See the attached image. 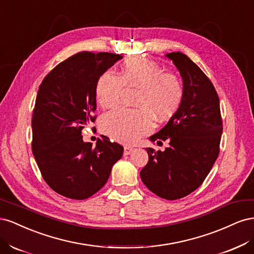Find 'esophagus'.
<instances>
[{
	"mask_svg": "<svg viewBox=\"0 0 254 254\" xmlns=\"http://www.w3.org/2000/svg\"><path fill=\"white\" fill-rule=\"evenodd\" d=\"M133 151V148L130 147V146H125L124 147V155L127 156V155H130Z\"/></svg>",
	"mask_w": 254,
	"mask_h": 254,
	"instance_id": "obj_1",
	"label": "esophagus"
}]
</instances>
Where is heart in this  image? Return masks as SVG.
I'll use <instances>...</instances> for the list:
<instances>
[{
    "label": "heart",
    "mask_w": 254,
    "mask_h": 254,
    "mask_svg": "<svg viewBox=\"0 0 254 254\" xmlns=\"http://www.w3.org/2000/svg\"><path fill=\"white\" fill-rule=\"evenodd\" d=\"M119 77L111 72L99 76L95 86L97 103L104 108L118 102L122 87L140 88L137 109L115 108L101 119V129L107 135L122 143H132L150 131L153 118L170 119L179 109L183 86L178 76L164 73L157 63L142 57H129L119 68Z\"/></svg>",
    "instance_id": "1"
}]
</instances>
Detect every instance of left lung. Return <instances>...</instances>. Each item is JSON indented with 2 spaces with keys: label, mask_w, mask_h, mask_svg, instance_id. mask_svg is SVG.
<instances>
[{
  "label": "left lung",
  "mask_w": 254,
  "mask_h": 254,
  "mask_svg": "<svg viewBox=\"0 0 254 254\" xmlns=\"http://www.w3.org/2000/svg\"><path fill=\"white\" fill-rule=\"evenodd\" d=\"M183 81L179 109L151 142L168 141L164 151L146 148L148 163L140 173L143 183L157 196L176 200L201 186L219 153L222 133L219 98L205 74L181 52L166 54Z\"/></svg>",
  "instance_id": "8db88e82"
}]
</instances>
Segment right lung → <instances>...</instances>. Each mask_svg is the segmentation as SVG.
Wrapping results in <instances>:
<instances>
[{
	"instance_id": "obj_1",
	"label": "right lung",
	"mask_w": 254,
	"mask_h": 254,
	"mask_svg": "<svg viewBox=\"0 0 254 254\" xmlns=\"http://www.w3.org/2000/svg\"><path fill=\"white\" fill-rule=\"evenodd\" d=\"M122 58L80 52L54 67L40 84L32 118L33 153L45 182L66 198L94 195L123 156L122 145L103 135L93 147L83 142L81 131L95 120L99 76Z\"/></svg>"
}]
</instances>
